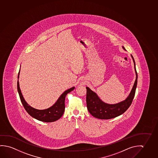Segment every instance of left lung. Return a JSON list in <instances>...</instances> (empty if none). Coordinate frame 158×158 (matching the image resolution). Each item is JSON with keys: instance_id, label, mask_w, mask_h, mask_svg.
<instances>
[{"instance_id": "8db88e82", "label": "left lung", "mask_w": 158, "mask_h": 158, "mask_svg": "<svg viewBox=\"0 0 158 158\" xmlns=\"http://www.w3.org/2000/svg\"><path fill=\"white\" fill-rule=\"evenodd\" d=\"M123 48L126 50L123 46ZM131 56L134 63V68L136 77L132 90H131L130 93L125 100L114 104L105 103L100 99L97 93L91 90L89 88L86 87V102L88 110L94 118L104 120L116 118L125 113L127 110L128 108L130 106L135 94L138 78L137 73L135 69V61L132 55H131Z\"/></svg>"}]
</instances>
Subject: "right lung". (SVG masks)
<instances>
[{
	"label": "right lung",
	"instance_id": "right-lung-1",
	"mask_svg": "<svg viewBox=\"0 0 158 158\" xmlns=\"http://www.w3.org/2000/svg\"><path fill=\"white\" fill-rule=\"evenodd\" d=\"M20 71V69L18 73V80L17 83L18 93L20 96L21 102L28 114L32 118H35L38 120L45 123H52L59 120L63 116L65 111V97L68 93H70L75 89V87H73L70 89H68V90H65V92L60 95L58 100H56V102L52 106H50V108L43 110H38L28 105V104L26 102L23 97L20 89L19 82Z\"/></svg>",
	"mask_w": 158,
	"mask_h": 158
}]
</instances>
